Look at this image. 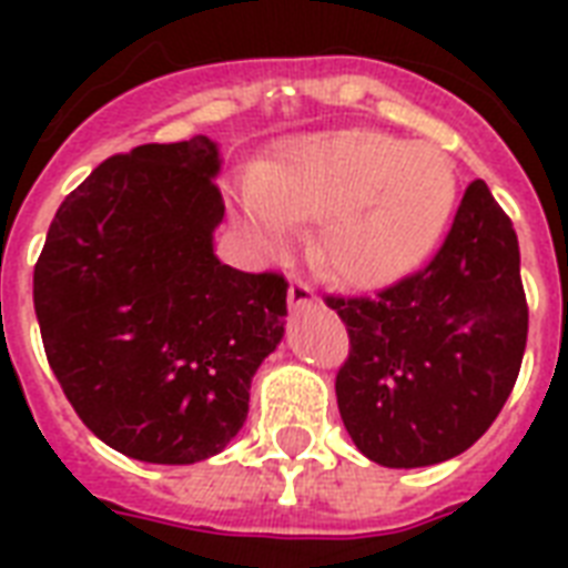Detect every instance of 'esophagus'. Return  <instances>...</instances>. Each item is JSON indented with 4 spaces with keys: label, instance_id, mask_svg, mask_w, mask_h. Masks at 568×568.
I'll use <instances>...</instances> for the list:
<instances>
[{
    "label": "esophagus",
    "instance_id": "obj_1",
    "mask_svg": "<svg viewBox=\"0 0 568 568\" xmlns=\"http://www.w3.org/2000/svg\"><path fill=\"white\" fill-rule=\"evenodd\" d=\"M312 301H315V292H312V285L303 283V280H292V285H288V306L297 312V310H306Z\"/></svg>",
    "mask_w": 568,
    "mask_h": 568
}]
</instances>
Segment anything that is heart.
I'll use <instances>...</instances> for the list:
<instances>
[{"instance_id":"b5f03b06","label":"heart","mask_w":568,"mask_h":568,"mask_svg":"<svg viewBox=\"0 0 568 568\" xmlns=\"http://www.w3.org/2000/svg\"><path fill=\"white\" fill-rule=\"evenodd\" d=\"M454 200L457 168L445 150L356 129L292 141L262 180L244 182L239 203L265 244L321 221L315 265L338 283L377 288L430 256Z\"/></svg>"}]
</instances>
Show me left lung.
I'll return each mask as SVG.
<instances>
[{"mask_svg": "<svg viewBox=\"0 0 568 568\" xmlns=\"http://www.w3.org/2000/svg\"><path fill=\"white\" fill-rule=\"evenodd\" d=\"M351 336L338 413L388 468L471 448L507 404L528 342L519 239L484 180L463 194L436 256L377 297H327Z\"/></svg>", "mask_w": 568, "mask_h": 568, "instance_id": "left-lung-1", "label": "left lung"}]
</instances>
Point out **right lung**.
Segmentation results:
<instances>
[{"label": "right lung", "mask_w": 568, "mask_h": 568, "mask_svg": "<svg viewBox=\"0 0 568 568\" xmlns=\"http://www.w3.org/2000/svg\"><path fill=\"white\" fill-rule=\"evenodd\" d=\"M217 171L205 135L111 155L58 205L34 265L49 368L84 427L132 459L221 454L283 338V274L214 256Z\"/></svg>", "instance_id": "right-lung-1"}]
</instances>
